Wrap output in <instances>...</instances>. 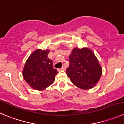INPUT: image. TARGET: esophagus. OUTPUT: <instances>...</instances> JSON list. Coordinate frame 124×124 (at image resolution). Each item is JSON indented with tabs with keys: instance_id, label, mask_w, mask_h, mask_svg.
<instances>
[{
	"instance_id": "obj_1",
	"label": "esophagus",
	"mask_w": 124,
	"mask_h": 124,
	"mask_svg": "<svg viewBox=\"0 0 124 124\" xmlns=\"http://www.w3.org/2000/svg\"><path fill=\"white\" fill-rule=\"evenodd\" d=\"M65 70V68L64 67H62L61 69H58V71H61V70Z\"/></svg>"
}]
</instances>
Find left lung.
<instances>
[{"label":"left lung","mask_w":124,"mask_h":124,"mask_svg":"<svg viewBox=\"0 0 124 124\" xmlns=\"http://www.w3.org/2000/svg\"><path fill=\"white\" fill-rule=\"evenodd\" d=\"M66 73L73 84L82 89L92 88L99 82L102 69L92 51L75 48L69 56Z\"/></svg>","instance_id":"1"}]
</instances>
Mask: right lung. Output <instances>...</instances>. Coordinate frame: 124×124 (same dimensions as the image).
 <instances>
[{"instance_id":"1","label":"right lung","mask_w":124,"mask_h":124,"mask_svg":"<svg viewBox=\"0 0 124 124\" xmlns=\"http://www.w3.org/2000/svg\"><path fill=\"white\" fill-rule=\"evenodd\" d=\"M49 51L37 49L29 56L23 71L24 79L36 90H43L54 81L58 73L53 68V61L48 58Z\"/></svg>"}]
</instances>
